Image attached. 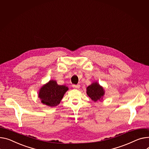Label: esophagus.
Returning a JSON list of instances; mask_svg holds the SVG:
<instances>
[{
  "instance_id": "obj_1",
  "label": "esophagus",
  "mask_w": 149,
  "mask_h": 149,
  "mask_svg": "<svg viewBox=\"0 0 149 149\" xmlns=\"http://www.w3.org/2000/svg\"><path fill=\"white\" fill-rule=\"evenodd\" d=\"M72 87L74 88H80V85H79V84H77V85L74 84V85H72Z\"/></svg>"
}]
</instances>
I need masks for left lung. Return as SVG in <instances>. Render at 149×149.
Here are the masks:
<instances>
[{
	"instance_id": "8db88e82",
	"label": "left lung",
	"mask_w": 149,
	"mask_h": 149,
	"mask_svg": "<svg viewBox=\"0 0 149 149\" xmlns=\"http://www.w3.org/2000/svg\"><path fill=\"white\" fill-rule=\"evenodd\" d=\"M87 94L94 102L102 101L105 94L103 87L97 82L93 83L87 87Z\"/></svg>"
}]
</instances>
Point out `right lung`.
I'll list each match as a JSON object with an SVG mask.
<instances>
[{
	"mask_svg": "<svg viewBox=\"0 0 149 149\" xmlns=\"http://www.w3.org/2000/svg\"><path fill=\"white\" fill-rule=\"evenodd\" d=\"M67 91L68 87L66 86L58 85L56 81L50 80L40 88L38 96L43 104L56 107L60 104Z\"/></svg>",
	"mask_w": 149,
	"mask_h": 149,
	"instance_id": "1",
	"label": "right lung"
}]
</instances>
